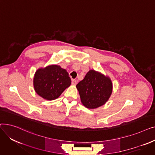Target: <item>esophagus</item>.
Instances as JSON below:
<instances>
[{
  "instance_id": "34e87169",
  "label": "esophagus",
  "mask_w": 155,
  "mask_h": 155,
  "mask_svg": "<svg viewBox=\"0 0 155 155\" xmlns=\"http://www.w3.org/2000/svg\"><path fill=\"white\" fill-rule=\"evenodd\" d=\"M77 80H75V79H72L71 80V84H73V85H76L77 84Z\"/></svg>"
}]
</instances>
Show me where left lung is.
<instances>
[{"label": "left lung", "instance_id": "1", "mask_svg": "<svg viewBox=\"0 0 155 155\" xmlns=\"http://www.w3.org/2000/svg\"><path fill=\"white\" fill-rule=\"evenodd\" d=\"M76 87L81 102L88 109H95L104 105L112 91L110 78L93 70L89 71Z\"/></svg>", "mask_w": 155, "mask_h": 155}]
</instances>
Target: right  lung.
Listing matches in <instances>:
<instances>
[{
    "instance_id": "1",
    "label": "right lung",
    "mask_w": 155,
    "mask_h": 155,
    "mask_svg": "<svg viewBox=\"0 0 155 155\" xmlns=\"http://www.w3.org/2000/svg\"><path fill=\"white\" fill-rule=\"evenodd\" d=\"M70 84L68 72L58 65H50L35 73V90L39 96L48 101L58 98Z\"/></svg>"
}]
</instances>
